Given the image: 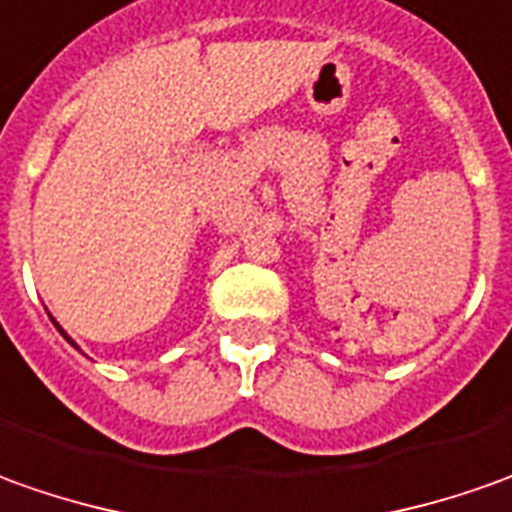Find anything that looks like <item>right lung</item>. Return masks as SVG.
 Wrapping results in <instances>:
<instances>
[{
  "label": "right lung",
  "mask_w": 512,
  "mask_h": 512,
  "mask_svg": "<svg viewBox=\"0 0 512 512\" xmlns=\"http://www.w3.org/2000/svg\"><path fill=\"white\" fill-rule=\"evenodd\" d=\"M61 335H64V332H61ZM67 341H70V338H67ZM70 344H72V341H70Z\"/></svg>",
  "instance_id": "obj_1"
}]
</instances>
